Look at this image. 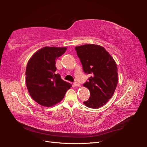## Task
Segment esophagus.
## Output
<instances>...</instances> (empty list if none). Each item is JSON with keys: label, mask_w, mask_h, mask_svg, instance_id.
<instances>
[{"label": "esophagus", "mask_w": 147, "mask_h": 147, "mask_svg": "<svg viewBox=\"0 0 147 147\" xmlns=\"http://www.w3.org/2000/svg\"><path fill=\"white\" fill-rule=\"evenodd\" d=\"M74 85L75 86H80V84L78 82H75L74 83Z\"/></svg>", "instance_id": "34e87169"}]
</instances>
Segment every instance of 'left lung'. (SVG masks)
Instances as JSON below:
<instances>
[{"label":"left lung","mask_w":147,"mask_h":147,"mask_svg":"<svg viewBox=\"0 0 147 147\" xmlns=\"http://www.w3.org/2000/svg\"><path fill=\"white\" fill-rule=\"evenodd\" d=\"M83 71L90 74L83 86L90 91V98L84 102L86 107L98 109L109 100L118 82L117 64L103 47L86 44L75 47Z\"/></svg>","instance_id":"left-lung-1"}]
</instances>
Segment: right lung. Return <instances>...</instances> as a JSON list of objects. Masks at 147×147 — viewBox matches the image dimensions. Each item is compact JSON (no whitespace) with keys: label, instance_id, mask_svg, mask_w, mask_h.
Here are the masks:
<instances>
[{"label":"right lung","instance_id":"right-lung-1","mask_svg":"<svg viewBox=\"0 0 147 147\" xmlns=\"http://www.w3.org/2000/svg\"><path fill=\"white\" fill-rule=\"evenodd\" d=\"M67 47H45L34 54L28 62L26 85L30 96L36 102L51 107L60 102L72 85L55 73V61Z\"/></svg>","mask_w":147,"mask_h":147}]
</instances>
